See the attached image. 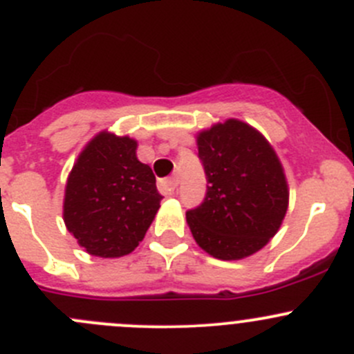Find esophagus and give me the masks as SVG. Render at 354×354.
Wrapping results in <instances>:
<instances>
[{
  "mask_svg": "<svg viewBox=\"0 0 354 354\" xmlns=\"http://www.w3.org/2000/svg\"><path fill=\"white\" fill-rule=\"evenodd\" d=\"M178 188L176 178H167V180L159 181V192L164 195H173Z\"/></svg>",
  "mask_w": 354,
  "mask_h": 354,
  "instance_id": "obj_1",
  "label": "esophagus"
}]
</instances>
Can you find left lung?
Returning a JSON list of instances; mask_svg holds the SVG:
<instances>
[{"label":"left lung","mask_w":354,"mask_h":354,"mask_svg":"<svg viewBox=\"0 0 354 354\" xmlns=\"http://www.w3.org/2000/svg\"><path fill=\"white\" fill-rule=\"evenodd\" d=\"M197 144L207 192L200 205L187 210L195 241L221 260L259 252L288 210L286 178L276 152L238 120L202 131Z\"/></svg>","instance_id":"8db88e82"}]
</instances>
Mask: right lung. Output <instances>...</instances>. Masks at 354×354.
Masks as SVG:
<instances>
[{
  "instance_id": "obj_1",
  "label": "right lung",
  "mask_w": 354,
  "mask_h": 354,
  "mask_svg": "<svg viewBox=\"0 0 354 354\" xmlns=\"http://www.w3.org/2000/svg\"><path fill=\"white\" fill-rule=\"evenodd\" d=\"M137 142L99 133L78 156L66 183L63 217L91 255L121 257L144 240L162 197L135 156Z\"/></svg>"
}]
</instances>
